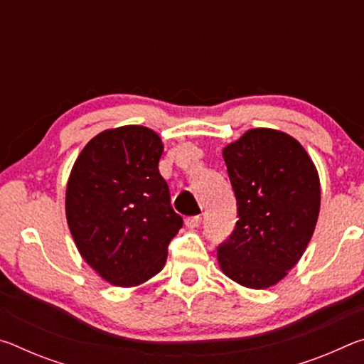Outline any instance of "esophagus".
<instances>
[{
  "mask_svg": "<svg viewBox=\"0 0 364 364\" xmlns=\"http://www.w3.org/2000/svg\"><path fill=\"white\" fill-rule=\"evenodd\" d=\"M200 221H202V218L199 217V215H196V217H188L186 220H184V225H186L189 230H196V228L200 225Z\"/></svg>",
  "mask_w": 364,
  "mask_h": 364,
  "instance_id": "1",
  "label": "esophagus"
}]
</instances>
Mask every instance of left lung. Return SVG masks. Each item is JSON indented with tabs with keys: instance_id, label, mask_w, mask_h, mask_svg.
Masks as SVG:
<instances>
[{
	"instance_id": "1",
	"label": "left lung",
	"mask_w": 364,
	"mask_h": 364,
	"mask_svg": "<svg viewBox=\"0 0 364 364\" xmlns=\"http://www.w3.org/2000/svg\"><path fill=\"white\" fill-rule=\"evenodd\" d=\"M239 221L218 247L237 284L268 289L287 276L315 232L321 184L305 147L284 132L252 128L223 147Z\"/></svg>"
}]
</instances>
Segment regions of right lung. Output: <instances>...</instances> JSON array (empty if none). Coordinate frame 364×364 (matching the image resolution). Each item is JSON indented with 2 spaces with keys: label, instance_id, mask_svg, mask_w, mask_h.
<instances>
[{
  "label": "right lung",
  "instance_id": "add662e5",
  "mask_svg": "<svg viewBox=\"0 0 364 364\" xmlns=\"http://www.w3.org/2000/svg\"><path fill=\"white\" fill-rule=\"evenodd\" d=\"M164 143L147 127L97 133L73 164L65 217L83 260L112 286L136 287L167 262L183 218L159 173Z\"/></svg>",
  "mask_w": 364,
  "mask_h": 364
}]
</instances>
